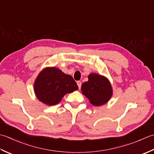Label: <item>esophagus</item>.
<instances>
[{
    "label": "esophagus",
    "instance_id": "1",
    "mask_svg": "<svg viewBox=\"0 0 154 154\" xmlns=\"http://www.w3.org/2000/svg\"><path fill=\"white\" fill-rule=\"evenodd\" d=\"M77 84H78V88H79V89H80L81 86H82V82H81L80 81H78L77 82Z\"/></svg>",
    "mask_w": 154,
    "mask_h": 154
}]
</instances>
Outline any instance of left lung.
<instances>
[{"label": "left lung", "instance_id": "obj_1", "mask_svg": "<svg viewBox=\"0 0 154 154\" xmlns=\"http://www.w3.org/2000/svg\"><path fill=\"white\" fill-rule=\"evenodd\" d=\"M81 90L90 102L96 106L104 104L112 95V86L108 80L97 74L89 75L88 81L83 83Z\"/></svg>", "mask_w": 154, "mask_h": 154}]
</instances>
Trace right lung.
<instances>
[{
  "label": "right lung",
  "mask_w": 154,
  "mask_h": 154,
  "mask_svg": "<svg viewBox=\"0 0 154 154\" xmlns=\"http://www.w3.org/2000/svg\"><path fill=\"white\" fill-rule=\"evenodd\" d=\"M34 92L40 102L52 106L58 103L67 93L78 90L70 75L54 67L46 68L39 74L34 82Z\"/></svg>",
  "instance_id": "right-lung-1"
}]
</instances>
